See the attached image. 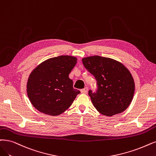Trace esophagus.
Returning a JSON list of instances; mask_svg holds the SVG:
<instances>
[{"instance_id": "34e87169", "label": "esophagus", "mask_w": 156, "mask_h": 156, "mask_svg": "<svg viewBox=\"0 0 156 156\" xmlns=\"http://www.w3.org/2000/svg\"><path fill=\"white\" fill-rule=\"evenodd\" d=\"M88 90H89V89H88V87H85L84 89H81V93H83V94H86L88 92Z\"/></svg>"}]
</instances>
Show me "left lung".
<instances>
[{"label":"left lung","mask_w":156,"mask_h":156,"mask_svg":"<svg viewBox=\"0 0 156 156\" xmlns=\"http://www.w3.org/2000/svg\"><path fill=\"white\" fill-rule=\"evenodd\" d=\"M82 62L97 80L96 93L89 91L96 110L107 116L125 111L135 90L134 80L129 69L116 60L97 55L83 58Z\"/></svg>","instance_id":"obj_1"}]
</instances>
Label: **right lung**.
<instances>
[{
    "mask_svg": "<svg viewBox=\"0 0 156 156\" xmlns=\"http://www.w3.org/2000/svg\"><path fill=\"white\" fill-rule=\"evenodd\" d=\"M76 62V57L62 55L46 60L33 69L26 90L29 100L38 111L58 116L71 105L80 93L69 78Z\"/></svg>",
    "mask_w": 156,
    "mask_h": 156,
    "instance_id": "add662e5",
    "label": "right lung"
}]
</instances>
